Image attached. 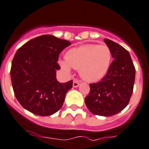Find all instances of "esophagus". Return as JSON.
Instances as JSON below:
<instances>
[{"label":"esophagus","mask_w":149,"mask_h":149,"mask_svg":"<svg viewBox=\"0 0 149 149\" xmlns=\"http://www.w3.org/2000/svg\"><path fill=\"white\" fill-rule=\"evenodd\" d=\"M79 83H80V81L78 80V79H74L73 83H72V86H73V87H78L79 86Z\"/></svg>","instance_id":"obj_1"}]
</instances>
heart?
Wrapping results in <instances>:
<instances>
[{
	"label": "heart",
	"mask_w": 149,
	"mask_h": 149,
	"mask_svg": "<svg viewBox=\"0 0 149 149\" xmlns=\"http://www.w3.org/2000/svg\"><path fill=\"white\" fill-rule=\"evenodd\" d=\"M112 58V51L108 46L86 44L70 49L66 54V60H61L60 65L65 70H70V66L79 70L83 79L96 82L108 72Z\"/></svg>",
	"instance_id": "b5f03b06"
}]
</instances>
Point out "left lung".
I'll list each match as a JSON object with an SVG mask.
<instances>
[{
    "label": "left lung",
    "instance_id": "left-lung-1",
    "mask_svg": "<svg viewBox=\"0 0 149 149\" xmlns=\"http://www.w3.org/2000/svg\"><path fill=\"white\" fill-rule=\"evenodd\" d=\"M104 41L111 49L114 60L100 82L89 84L90 91L85 102L93 114L111 116L129 104L133 92L135 68L124 47L109 39Z\"/></svg>",
    "mask_w": 149,
    "mask_h": 149
}]
</instances>
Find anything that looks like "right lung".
Returning a JSON list of instances; mask_svg holds the SVG:
<instances>
[{"label":"right lung","instance_id":"right-lung-1","mask_svg":"<svg viewBox=\"0 0 149 149\" xmlns=\"http://www.w3.org/2000/svg\"><path fill=\"white\" fill-rule=\"evenodd\" d=\"M70 42L42 35L20 47L12 60L10 77L14 95L21 106L40 116L60 109L72 80L60 83L56 79L57 61Z\"/></svg>","mask_w":149,"mask_h":149}]
</instances>
